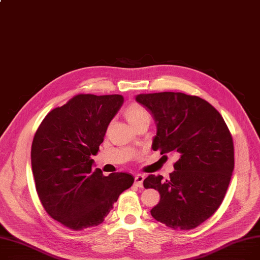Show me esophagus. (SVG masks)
Here are the masks:
<instances>
[{
	"mask_svg": "<svg viewBox=\"0 0 260 260\" xmlns=\"http://www.w3.org/2000/svg\"><path fill=\"white\" fill-rule=\"evenodd\" d=\"M143 180H144V176L141 175V174H138L135 176V184L141 187L142 186V183H143Z\"/></svg>",
	"mask_w": 260,
	"mask_h": 260,
	"instance_id": "esophagus-1",
	"label": "esophagus"
}]
</instances>
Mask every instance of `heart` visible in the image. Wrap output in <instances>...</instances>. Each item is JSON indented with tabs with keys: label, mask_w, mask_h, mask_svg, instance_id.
<instances>
[{
	"label": "heart",
	"mask_w": 260,
	"mask_h": 260,
	"mask_svg": "<svg viewBox=\"0 0 260 260\" xmlns=\"http://www.w3.org/2000/svg\"><path fill=\"white\" fill-rule=\"evenodd\" d=\"M124 116L134 128L141 124V123H147V124H149L152 119L151 114L138 103H132L127 105L124 109Z\"/></svg>",
	"instance_id": "obj_1"
}]
</instances>
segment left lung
<instances>
[{
    "mask_svg": "<svg viewBox=\"0 0 260 260\" xmlns=\"http://www.w3.org/2000/svg\"><path fill=\"white\" fill-rule=\"evenodd\" d=\"M136 101L156 121L154 151L179 158L169 180L161 175L144 179L145 188L160 194L151 214L174 230L195 229L217 211L226 193L234 170L232 135L217 109L197 95L141 93Z\"/></svg>",
    "mask_w": 260,
    "mask_h": 260,
    "instance_id": "1",
    "label": "left lung"
}]
</instances>
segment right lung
I'll return each instance as SVG.
<instances>
[{
    "label": "right lung",
    "instance_id": "add662e5",
    "mask_svg": "<svg viewBox=\"0 0 260 260\" xmlns=\"http://www.w3.org/2000/svg\"><path fill=\"white\" fill-rule=\"evenodd\" d=\"M121 94L80 93L50 111L36 132L31 168L47 214L64 226L82 231L99 225L120 194L134 183L126 173L92 172L109 122L123 104Z\"/></svg>",
    "mask_w": 260,
    "mask_h": 260
}]
</instances>
